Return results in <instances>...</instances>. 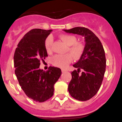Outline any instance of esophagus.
I'll list each match as a JSON object with an SVG mask.
<instances>
[{"label":"esophagus","mask_w":122,"mask_h":122,"mask_svg":"<svg viewBox=\"0 0 122 122\" xmlns=\"http://www.w3.org/2000/svg\"><path fill=\"white\" fill-rule=\"evenodd\" d=\"M61 72H62V73H64V72H65V71L64 69H62L61 70Z\"/></svg>","instance_id":"1"}]
</instances>
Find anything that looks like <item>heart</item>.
Segmentation results:
<instances>
[{"label":"heart","mask_w":122,"mask_h":122,"mask_svg":"<svg viewBox=\"0 0 122 122\" xmlns=\"http://www.w3.org/2000/svg\"><path fill=\"white\" fill-rule=\"evenodd\" d=\"M60 39L69 46L68 51H69L72 56L75 59H79L81 57L84 52V47L82 43L76 42L77 38L75 36L72 35L62 34L60 36ZM53 38L49 36L45 41V47L47 52L51 50V46L53 43ZM70 54H66L64 55H56L51 59V62L54 66L61 68H66L72 60V57Z\"/></svg>","instance_id":"1"}]
</instances>
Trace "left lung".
<instances>
[{"instance_id":"left-lung-1","label":"left lung","mask_w":122,"mask_h":122,"mask_svg":"<svg viewBox=\"0 0 122 122\" xmlns=\"http://www.w3.org/2000/svg\"><path fill=\"white\" fill-rule=\"evenodd\" d=\"M63 30L80 35L85 39L84 52L73 65L77 70L71 73L72 80L68 85V91L76 100L86 101L97 93L103 81L106 66L104 48L99 39L87 28L76 27ZM80 70L82 72L80 74Z\"/></svg>"}]
</instances>
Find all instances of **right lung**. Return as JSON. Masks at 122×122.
Returning <instances> with one entry per match:
<instances>
[{
    "label": "right lung",
    "instance_id": "add662e5",
    "mask_svg": "<svg viewBox=\"0 0 122 122\" xmlns=\"http://www.w3.org/2000/svg\"><path fill=\"white\" fill-rule=\"evenodd\" d=\"M51 31H29L18 44L14 56L15 73L21 88L29 98L40 103L52 97L54 85L61 75L57 67L50 66L47 71L40 69V61L47 56L45 41Z\"/></svg>",
    "mask_w": 122,
    "mask_h": 122
}]
</instances>
